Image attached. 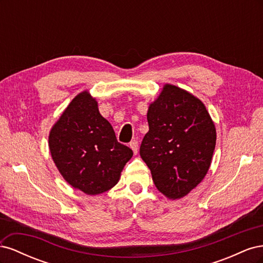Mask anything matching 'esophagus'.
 Returning <instances> with one entry per match:
<instances>
[{"mask_svg": "<svg viewBox=\"0 0 263 263\" xmlns=\"http://www.w3.org/2000/svg\"><path fill=\"white\" fill-rule=\"evenodd\" d=\"M129 147H130V148H132V150L134 151V154H135V155H137V153H138V149H139L138 141H137V140H133V141H130Z\"/></svg>", "mask_w": 263, "mask_h": 263, "instance_id": "esophagus-1", "label": "esophagus"}]
</instances>
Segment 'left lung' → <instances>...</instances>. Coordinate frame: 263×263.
Masks as SVG:
<instances>
[{
    "mask_svg": "<svg viewBox=\"0 0 263 263\" xmlns=\"http://www.w3.org/2000/svg\"><path fill=\"white\" fill-rule=\"evenodd\" d=\"M149 132L140 157L156 187L170 200L195 189L208 173L216 145V128L204 103L192 93L166 83L149 104Z\"/></svg>",
    "mask_w": 263,
    "mask_h": 263,
    "instance_id": "8db88e82",
    "label": "left lung"
}]
</instances>
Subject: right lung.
<instances>
[{"mask_svg": "<svg viewBox=\"0 0 263 263\" xmlns=\"http://www.w3.org/2000/svg\"><path fill=\"white\" fill-rule=\"evenodd\" d=\"M52 160L71 186L87 195L104 193L117 184L133 150L119 144L112 125L100 114L97 99L79 93L51 127Z\"/></svg>", "mask_w": 263, "mask_h": 263, "instance_id": "1", "label": "right lung"}]
</instances>
